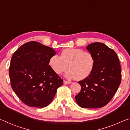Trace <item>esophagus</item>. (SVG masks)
I'll list each match as a JSON object with an SVG mask.
<instances>
[{"mask_svg":"<svg viewBox=\"0 0 130 130\" xmlns=\"http://www.w3.org/2000/svg\"><path fill=\"white\" fill-rule=\"evenodd\" d=\"M63 83L65 84H71V82L70 81H68L66 80H63Z\"/></svg>","mask_w":130,"mask_h":130,"instance_id":"34e87169","label":"esophagus"}]
</instances>
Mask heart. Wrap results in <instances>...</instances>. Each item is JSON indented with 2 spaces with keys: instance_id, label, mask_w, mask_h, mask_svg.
<instances>
[{
  "instance_id": "1",
  "label": "heart",
  "mask_w": 130,
  "mask_h": 130,
  "mask_svg": "<svg viewBox=\"0 0 130 130\" xmlns=\"http://www.w3.org/2000/svg\"><path fill=\"white\" fill-rule=\"evenodd\" d=\"M95 58L91 53L81 49L68 48L61 52V56L54 55L49 64L57 74H61L68 68L66 77L82 80L91 75L95 66Z\"/></svg>"
}]
</instances>
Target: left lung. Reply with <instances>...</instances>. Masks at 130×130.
Segmentation results:
<instances>
[{
    "instance_id": "left-lung-1",
    "label": "left lung",
    "mask_w": 130,
    "mask_h": 130,
    "mask_svg": "<svg viewBox=\"0 0 130 130\" xmlns=\"http://www.w3.org/2000/svg\"><path fill=\"white\" fill-rule=\"evenodd\" d=\"M87 49L93 55L95 66L88 77L78 82L81 91L75 99L82 108H99L111 101L119 87L120 64L115 52L104 43H91Z\"/></svg>"
}]
</instances>
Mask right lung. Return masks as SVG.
<instances>
[{
    "mask_svg": "<svg viewBox=\"0 0 130 130\" xmlns=\"http://www.w3.org/2000/svg\"><path fill=\"white\" fill-rule=\"evenodd\" d=\"M52 48L31 41L16 50L11 60V86L22 102L28 106L43 108L52 102L63 80L49 65L56 54Z\"/></svg>",
    "mask_w": 130,
    "mask_h": 130,
    "instance_id": "obj_1",
    "label": "right lung"
}]
</instances>
